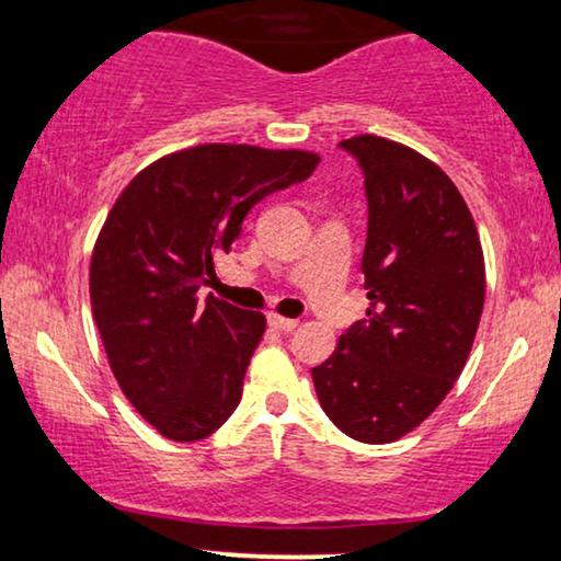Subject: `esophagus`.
<instances>
[{
  "label": "esophagus",
  "mask_w": 561,
  "mask_h": 561,
  "mask_svg": "<svg viewBox=\"0 0 561 561\" xmlns=\"http://www.w3.org/2000/svg\"><path fill=\"white\" fill-rule=\"evenodd\" d=\"M267 324H271L273 329H278V332H294V329L298 327V321L278 317V313H271V317H267Z\"/></svg>",
  "instance_id": "1"
}]
</instances>
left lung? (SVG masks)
I'll use <instances>...</instances> for the list:
<instances>
[{
	"label": "left lung",
	"mask_w": 561,
	"mask_h": 561,
	"mask_svg": "<svg viewBox=\"0 0 561 561\" xmlns=\"http://www.w3.org/2000/svg\"><path fill=\"white\" fill-rule=\"evenodd\" d=\"M365 175L370 306L313 367L321 409L352 439L416 428L462 373L485 304L478 227L449 175L386 137L340 142Z\"/></svg>",
	"instance_id": "1"
}]
</instances>
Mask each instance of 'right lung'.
<instances>
[{"instance_id": "obj_1", "label": "right lung", "mask_w": 561, "mask_h": 561, "mask_svg": "<svg viewBox=\"0 0 561 561\" xmlns=\"http://www.w3.org/2000/svg\"><path fill=\"white\" fill-rule=\"evenodd\" d=\"M319 165L304 150L196 145L156 160L114 202L91 255V311L122 393L173 442L232 416L265 317L206 296L248 211Z\"/></svg>"}]
</instances>
